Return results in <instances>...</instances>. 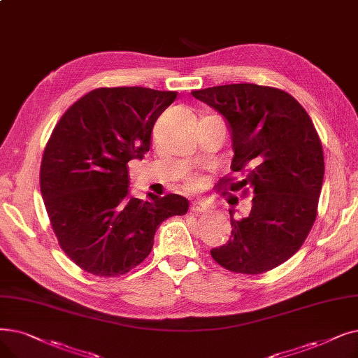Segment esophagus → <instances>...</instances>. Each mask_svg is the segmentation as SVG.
I'll return each mask as SVG.
<instances>
[{
    "instance_id": "esophagus-1",
    "label": "esophagus",
    "mask_w": 358,
    "mask_h": 358,
    "mask_svg": "<svg viewBox=\"0 0 358 358\" xmlns=\"http://www.w3.org/2000/svg\"><path fill=\"white\" fill-rule=\"evenodd\" d=\"M190 210L193 213H201V212H208L209 206H208V203H205V201H193V203L190 205Z\"/></svg>"
}]
</instances>
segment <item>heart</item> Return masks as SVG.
Wrapping results in <instances>:
<instances>
[{
  "label": "heart",
  "instance_id": "1",
  "mask_svg": "<svg viewBox=\"0 0 358 358\" xmlns=\"http://www.w3.org/2000/svg\"><path fill=\"white\" fill-rule=\"evenodd\" d=\"M196 185H199V180H192L190 181V187H196Z\"/></svg>",
  "mask_w": 358,
  "mask_h": 358
}]
</instances>
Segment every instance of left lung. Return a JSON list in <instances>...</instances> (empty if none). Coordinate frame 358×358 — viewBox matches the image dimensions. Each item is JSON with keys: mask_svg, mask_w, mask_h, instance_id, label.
<instances>
[{"mask_svg": "<svg viewBox=\"0 0 358 358\" xmlns=\"http://www.w3.org/2000/svg\"><path fill=\"white\" fill-rule=\"evenodd\" d=\"M192 95L227 120L234 150L231 169L245 173L238 185L253 196L243 220L229 210L231 238L210 255L231 272H268L299 252L316 221L324 159L313 121L276 87L237 83ZM228 184L232 178H222L217 187Z\"/></svg>", "mask_w": 358, "mask_h": 358, "instance_id": "left-lung-1", "label": "left lung"}]
</instances>
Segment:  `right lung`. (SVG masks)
Instances as JSON below:
<instances>
[{"mask_svg": "<svg viewBox=\"0 0 358 358\" xmlns=\"http://www.w3.org/2000/svg\"><path fill=\"white\" fill-rule=\"evenodd\" d=\"M177 92L99 87L59 118L41 165V193L63 252L95 276L127 273L149 256L158 227L189 200L129 189V162L150 149L155 121Z\"/></svg>", "mask_w": 358, "mask_h": 358, "instance_id": "right-lung-1", "label": "right lung"}]
</instances>
